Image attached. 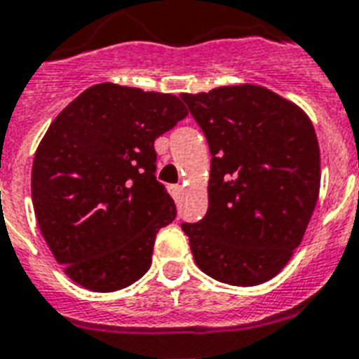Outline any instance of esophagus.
<instances>
[{"mask_svg": "<svg viewBox=\"0 0 359 359\" xmlns=\"http://www.w3.org/2000/svg\"><path fill=\"white\" fill-rule=\"evenodd\" d=\"M168 191H170V195L173 198H180V195H182V186H179V184H171L170 188H168Z\"/></svg>", "mask_w": 359, "mask_h": 359, "instance_id": "1", "label": "esophagus"}]
</instances>
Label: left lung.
Instances as JSON below:
<instances>
[{"label": "left lung", "mask_w": 359, "mask_h": 359, "mask_svg": "<svg viewBox=\"0 0 359 359\" xmlns=\"http://www.w3.org/2000/svg\"><path fill=\"white\" fill-rule=\"evenodd\" d=\"M211 151L202 220L182 222L197 266L229 285L280 273L307 229L320 191V148L309 117L264 86L182 93Z\"/></svg>", "instance_id": "8db88e82"}]
</instances>
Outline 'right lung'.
<instances>
[{"label":"right lung","mask_w":359,"mask_h":359,"mask_svg":"<svg viewBox=\"0 0 359 359\" xmlns=\"http://www.w3.org/2000/svg\"><path fill=\"white\" fill-rule=\"evenodd\" d=\"M186 115L175 95L101 83L50 124L34 157V211L76 283L119 291L149 269L155 235L177 217L154 142Z\"/></svg>","instance_id":"add662e5"}]
</instances>
